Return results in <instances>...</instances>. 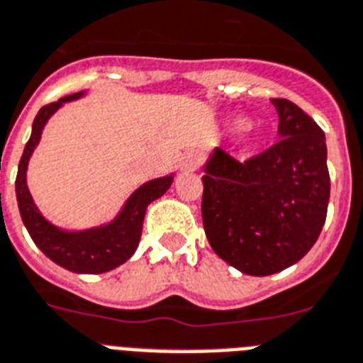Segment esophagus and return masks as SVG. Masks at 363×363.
<instances>
[{"instance_id": "obj_1", "label": "esophagus", "mask_w": 363, "mask_h": 363, "mask_svg": "<svg viewBox=\"0 0 363 363\" xmlns=\"http://www.w3.org/2000/svg\"><path fill=\"white\" fill-rule=\"evenodd\" d=\"M197 166H199V156L196 152H186V155L182 156L181 167L184 172H196Z\"/></svg>"}]
</instances>
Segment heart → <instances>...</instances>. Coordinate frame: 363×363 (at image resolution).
Listing matches in <instances>:
<instances>
[{
    "mask_svg": "<svg viewBox=\"0 0 363 363\" xmlns=\"http://www.w3.org/2000/svg\"><path fill=\"white\" fill-rule=\"evenodd\" d=\"M235 126H237V128H240V126H244V121L238 119L237 123H235ZM250 141H252V138H248V143H250Z\"/></svg>",
    "mask_w": 363,
    "mask_h": 363,
    "instance_id": "1",
    "label": "heart"
}]
</instances>
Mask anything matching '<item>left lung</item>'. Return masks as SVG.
I'll return each mask as SVG.
<instances>
[{
	"mask_svg": "<svg viewBox=\"0 0 363 363\" xmlns=\"http://www.w3.org/2000/svg\"><path fill=\"white\" fill-rule=\"evenodd\" d=\"M272 104L281 140L244 162L218 147L201 177L208 244L248 276L298 263L319 238L328 211L325 132L291 100Z\"/></svg>",
	"mask_w": 363,
	"mask_h": 363,
	"instance_id": "left-lung-1",
	"label": "left lung"
}]
</instances>
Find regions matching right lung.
I'll return each instance as SVG.
<instances>
[{
  "instance_id": "right-lung-1",
  "label": "right lung",
  "mask_w": 363,
  "mask_h": 363,
  "mask_svg": "<svg viewBox=\"0 0 363 363\" xmlns=\"http://www.w3.org/2000/svg\"><path fill=\"white\" fill-rule=\"evenodd\" d=\"M84 93L63 96L57 102L43 106L38 110L33 121L31 138L26 143L23 155L18 164V175H16V199L22 222L28 229L29 237L33 238L38 250L50 257L59 267L67 268L70 272L78 274H102L113 270L123 264L126 259L132 257L141 238L143 218L149 203L164 196L173 182V175L155 179L145 182L143 186L128 197L119 216L113 222L102 228L87 229V231H63L55 228L38 212L37 205L31 199V194L26 184V172H28L29 156L33 155L46 121L69 100H74Z\"/></svg>"
}]
</instances>
